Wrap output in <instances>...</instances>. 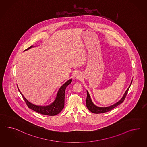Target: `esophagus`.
Here are the masks:
<instances>
[{"label":"esophagus","mask_w":147,"mask_h":147,"mask_svg":"<svg viewBox=\"0 0 147 147\" xmlns=\"http://www.w3.org/2000/svg\"><path fill=\"white\" fill-rule=\"evenodd\" d=\"M82 78V76L80 73H78L76 75V78L77 79H78V80H80Z\"/></svg>","instance_id":"obj_1"}]
</instances>
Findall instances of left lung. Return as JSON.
<instances>
[{
  "mask_svg": "<svg viewBox=\"0 0 147 147\" xmlns=\"http://www.w3.org/2000/svg\"><path fill=\"white\" fill-rule=\"evenodd\" d=\"M132 81L131 83V84L129 85V86L128 87L127 90H126L125 93L123 98H121V100L117 102L116 103L114 104L113 105H110L109 107H98L95 105H94L91 99H90V94L88 93V92L87 91V98H86V107L90 111V112L93 113H105L106 112L109 111L110 110H111L112 109H113L114 108L116 107L117 106L119 105L121 103H122L124 101L125 98H126L127 93H128L129 88L131 86V84H132Z\"/></svg>",
  "mask_w": 147,
  "mask_h": 147,
  "instance_id": "obj_1",
  "label": "left lung"
}]
</instances>
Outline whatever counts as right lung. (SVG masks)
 <instances>
[{
	"label": "right lung",
	"instance_id": "obj_1",
	"mask_svg": "<svg viewBox=\"0 0 147 147\" xmlns=\"http://www.w3.org/2000/svg\"><path fill=\"white\" fill-rule=\"evenodd\" d=\"M34 46H30L28 49H26L28 50L32 47H34ZM72 79H69L66 83L61 87L59 90L57 92V98H55V101L53 103L47 106H39L34 105L31 103H30L26 100L24 96L23 95V94L21 93L20 90H19L20 94L22 96L27 106L30 109L33 110L34 111L41 113L42 115H45L47 116H55L60 113L61 111L63 109L64 105V93L65 90L67 86L69 85L70 83H71Z\"/></svg>",
	"mask_w": 147,
	"mask_h": 147
}]
</instances>
